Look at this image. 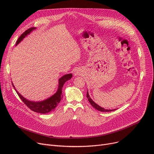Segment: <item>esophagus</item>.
I'll list each match as a JSON object with an SVG mask.
<instances>
[{
    "label": "esophagus",
    "instance_id": "esophagus-1",
    "mask_svg": "<svg viewBox=\"0 0 154 154\" xmlns=\"http://www.w3.org/2000/svg\"><path fill=\"white\" fill-rule=\"evenodd\" d=\"M81 75V71H80L79 69H76L74 72V75L75 76H78V75Z\"/></svg>",
    "mask_w": 154,
    "mask_h": 154
}]
</instances>
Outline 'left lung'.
I'll list each match as a JSON object with an SVG mask.
<instances>
[{"label":"left lung","mask_w":154,"mask_h":154,"mask_svg":"<svg viewBox=\"0 0 154 154\" xmlns=\"http://www.w3.org/2000/svg\"><path fill=\"white\" fill-rule=\"evenodd\" d=\"M87 97L88 101H89V102L91 103V104L92 105V106L93 107H94L95 109L98 110L99 111H100V112H111V111H114V110H116V109L109 110V109H106L101 107L100 106H99V105H97V104L96 103H95V102L92 100V99L90 97L89 94H88V91H87Z\"/></svg>","instance_id":"1"}]
</instances>
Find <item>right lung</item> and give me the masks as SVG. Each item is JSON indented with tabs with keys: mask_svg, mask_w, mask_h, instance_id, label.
Returning <instances> with one entry per match:
<instances>
[{
	"mask_svg": "<svg viewBox=\"0 0 154 154\" xmlns=\"http://www.w3.org/2000/svg\"><path fill=\"white\" fill-rule=\"evenodd\" d=\"M35 29H36L35 27H32L24 32L18 38L17 42H16V45H18L24 38L27 37L28 35H29L30 33H31V32ZM72 77V74H66L63 75L62 77H61L59 79V85H58V88L57 92L53 95L51 96L49 98L46 99L45 100H44L42 101H38V102L30 101L26 99V98H24L23 97L17 90H16V88H15L13 84H12V85L15 91L17 92L20 99L30 110H33L35 112L40 113V114H47V113L54 110L55 109V107L57 106V105L59 103L63 97L62 91V87L64 84L66 83L67 80H70Z\"/></svg>",
	"mask_w": 154,
	"mask_h": 154,
	"instance_id": "1",
	"label": "right lung"
}]
</instances>
